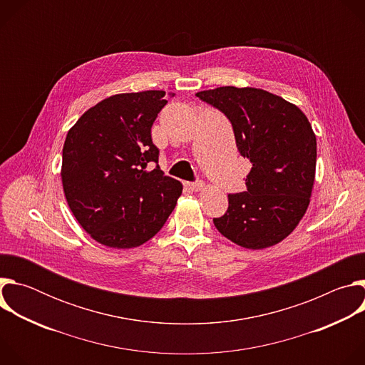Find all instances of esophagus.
<instances>
[{
	"mask_svg": "<svg viewBox=\"0 0 365 365\" xmlns=\"http://www.w3.org/2000/svg\"><path fill=\"white\" fill-rule=\"evenodd\" d=\"M186 187L190 189L192 192H197L203 187V183L202 182H186Z\"/></svg>",
	"mask_w": 365,
	"mask_h": 365,
	"instance_id": "esophagus-1",
	"label": "esophagus"
}]
</instances>
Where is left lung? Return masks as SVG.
<instances>
[{"label": "left lung", "instance_id": "8db88e82", "mask_svg": "<svg viewBox=\"0 0 365 365\" xmlns=\"http://www.w3.org/2000/svg\"><path fill=\"white\" fill-rule=\"evenodd\" d=\"M231 121L240 154L248 159L247 189L228 195L217 230L248 250L283 241L310 202L317 170V135L294 103L258 88L220 86L196 93Z\"/></svg>", "mask_w": 365, "mask_h": 365}]
</instances>
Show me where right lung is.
Masks as SVG:
<instances>
[{
    "instance_id": "add662e5",
    "label": "right lung",
    "mask_w": 365,
    "mask_h": 365,
    "mask_svg": "<svg viewBox=\"0 0 365 365\" xmlns=\"http://www.w3.org/2000/svg\"><path fill=\"white\" fill-rule=\"evenodd\" d=\"M166 103L165 91L117 93L68 131L63 192L76 221L102 245L140 247L162 230L182 195V183L159 165L148 170L159 163L151 125Z\"/></svg>"
}]
</instances>
